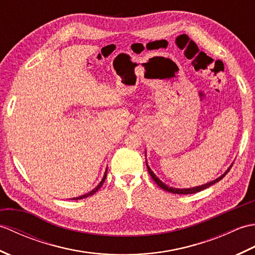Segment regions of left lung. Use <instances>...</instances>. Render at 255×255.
I'll use <instances>...</instances> for the list:
<instances>
[{"instance_id": "8db88e82", "label": "left lung", "mask_w": 255, "mask_h": 255, "mask_svg": "<svg viewBox=\"0 0 255 255\" xmlns=\"http://www.w3.org/2000/svg\"><path fill=\"white\" fill-rule=\"evenodd\" d=\"M231 166H232V165H231ZM147 167H148L149 174L151 175V177L153 178V181H154L156 184H158V185H159L162 189H164V191L173 193V194H195V193H198V192H200V191H203V189H205V188H207V187H209V186H211V185H214L215 183L219 182V181L221 180V178H224V176L227 174V173H228V172L230 171V167H229V169L227 170L220 177L216 178V180L213 181V182H209V183H207V184H204V185H202V186H197V187H193V188H183V189H180V188H173V187L166 186L165 184L162 183V182L159 180V178L156 177V175L154 174V173H153L152 171H151V169L148 166V164H147Z\"/></svg>"}]
</instances>
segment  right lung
Returning <instances> with one entry per match:
<instances>
[{
	"instance_id": "obj_1",
	"label": "right lung",
	"mask_w": 255,
	"mask_h": 255,
	"mask_svg": "<svg viewBox=\"0 0 255 255\" xmlns=\"http://www.w3.org/2000/svg\"><path fill=\"white\" fill-rule=\"evenodd\" d=\"M106 175H107V170H106V172H105V174H104V176H103V180L101 181V183L99 184V185H97L93 191H91L90 193H88V194H85V195H82V196H80V197H75V198H72V199H82V198H86V197H89V196H92V195L93 194H95L97 191H99V189L102 187V185H103V183H104V181H105V178H106Z\"/></svg>"
}]
</instances>
